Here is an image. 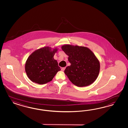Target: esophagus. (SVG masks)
<instances>
[{"label":"esophagus","mask_w":128,"mask_h":128,"mask_svg":"<svg viewBox=\"0 0 128 128\" xmlns=\"http://www.w3.org/2000/svg\"><path fill=\"white\" fill-rule=\"evenodd\" d=\"M65 68H66V67H64V68H62V71H64L65 70Z\"/></svg>","instance_id":"obj_1"}]
</instances>
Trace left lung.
<instances>
[{"label": "left lung", "mask_w": 128, "mask_h": 128, "mask_svg": "<svg viewBox=\"0 0 128 128\" xmlns=\"http://www.w3.org/2000/svg\"><path fill=\"white\" fill-rule=\"evenodd\" d=\"M62 49L67 55L71 65L64 71L74 85L84 87L92 84L97 79L100 63L96 56L88 48L65 44Z\"/></svg>", "instance_id": "obj_1"}]
</instances>
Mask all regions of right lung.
I'll list each match as a JSON object with an SVG mask.
<instances>
[{
	"label": "right lung",
	"instance_id": "add662e5",
	"mask_svg": "<svg viewBox=\"0 0 128 128\" xmlns=\"http://www.w3.org/2000/svg\"><path fill=\"white\" fill-rule=\"evenodd\" d=\"M57 48L52 50L47 46L35 50L28 57L25 64L28 77L33 82L39 84L51 81L60 70L56 60L54 58Z\"/></svg>",
	"mask_w": 128,
	"mask_h": 128
}]
</instances>
